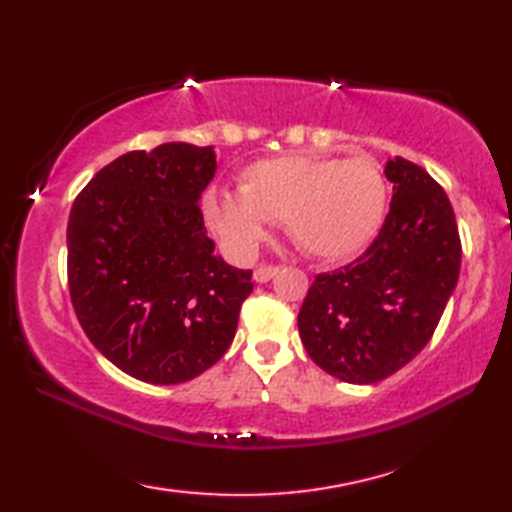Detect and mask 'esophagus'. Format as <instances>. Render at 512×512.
Instances as JSON below:
<instances>
[{"mask_svg": "<svg viewBox=\"0 0 512 512\" xmlns=\"http://www.w3.org/2000/svg\"><path fill=\"white\" fill-rule=\"evenodd\" d=\"M277 273H279V266H268V264H264V266L255 268L253 277H255L257 284H266V281L273 279Z\"/></svg>", "mask_w": 512, "mask_h": 512, "instance_id": "34e87169", "label": "esophagus"}]
</instances>
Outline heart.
<instances>
[{
	"label": "heart",
	"instance_id": "1",
	"mask_svg": "<svg viewBox=\"0 0 512 512\" xmlns=\"http://www.w3.org/2000/svg\"><path fill=\"white\" fill-rule=\"evenodd\" d=\"M387 184L369 156L288 154L250 165L239 195L213 191L206 215L235 255H250L266 222H284L301 250L319 259H345L372 242L385 220Z\"/></svg>",
	"mask_w": 512,
	"mask_h": 512
}]
</instances>
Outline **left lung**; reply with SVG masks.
Listing matches in <instances>:
<instances>
[{
  "instance_id": "8db88e82",
  "label": "left lung",
  "mask_w": 512,
  "mask_h": 512,
  "mask_svg": "<svg viewBox=\"0 0 512 512\" xmlns=\"http://www.w3.org/2000/svg\"><path fill=\"white\" fill-rule=\"evenodd\" d=\"M389 213L356 262L314 277L299 310L306 352L325 372L372 385L429 343L460 277L462 244L451 202L422 167L396 156Z\"/></svg>"
}]
</instances>
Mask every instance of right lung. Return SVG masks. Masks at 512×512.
<instances>
[{
    "mask_svg": "<svg viewBox=\"0 0 512 512\" xmlns=\"http://www.w3.org/2000/svg\"><path fill=\"white\" fill-rule=\"evenodd\" d=\"M213 147L129 151L76 195L68 286L83 332L107 361L151 385L215 365L253 292L206 235L198 200L215 176Z\"/></svg>",
    "mask_w": 512,
    "mask_h": 512,
    "instance_id": "right-lung-1",
    "label": "right lung"
}]
</instances>
